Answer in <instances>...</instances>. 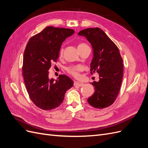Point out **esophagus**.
<instances>
[{"label":"esophagus","mask_w":148,"mask_h":148,"mask_svg":"<svg viewBox=\"0 0 148 148\" xmlns=\"http://www.w3.org/2000/svg\"><path fill=\"white\" fill-rule=\"evenodd\" d=\"M73 85H74V86H79L80 87V86H83V83H79L78 82L75 81V82H74Z\"/></svg>","instance_id":"1"}]
</instances>
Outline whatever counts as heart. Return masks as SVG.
<instances>
[{
  "label": "heart",
  "mask_w": 148,
  "mask_h": 148,
  "mask_svg": "<svg viewBox=\"0 0 148 148\" xmlns=\"http://www.w3.org/2000/svg\"><path fill=\"white\" fill-rule=\"evenodd\" d=\"M86 47H89V46L86 43L81 42L78 45V49L84 48ZM63 52H64V48H63V47H61L60 48V51H59L60 56H62V55H63ZM82 70H83L82 66L80 65L70 66H69L68 68H66L67 72H68L71 76H73V77L75 78H78L79 77V73L81 72Z\"/></svg>",
  "instance_id": "b5f03b06"
}]
</instances>
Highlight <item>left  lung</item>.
Wrapping results in <instances>:
<instances>
[{
  "instance_id": "1",
  "label": "left lung",
  "mask_w": 148,
  "mask_h": 148,
  "mask_svg": "<svg viewBox=\"0 0 148 148\" xmlns=\"http://www.w3.org/2000/svg\"><path fill=\"white\" fill-rule=\"evenodd\" d=\"M91 44L93 59L91 74L99 73V81L92 83L95 92L88 102L96 109L109 107L115 102L122 84L123 64L116 44L99 28H89L80 31Z\"/></svg>"
}]
</instances>
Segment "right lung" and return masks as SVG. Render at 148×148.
I'll return each mask as SVG.
<instances>
[{
	"mask_svg": "<svg viewBox=\"0 0 148 148\" xmlns=\"http://www.w3.org/2000/svg\"><path fill=\"white\" fill-rule=\"evenodd\" d=\"M72 29L47 26L31 37L24 51L22 73L26 90L34 104L44 110L59 107L73 82L65 75L49 79V70L59 56L61 44L73 34ZM56 66V65H55Z\"/></svg>",
	"mask_w": 148,
	"mask_h": 148,
	"instance_id": "1",
	"label": "right lung"
}]
</instances>
